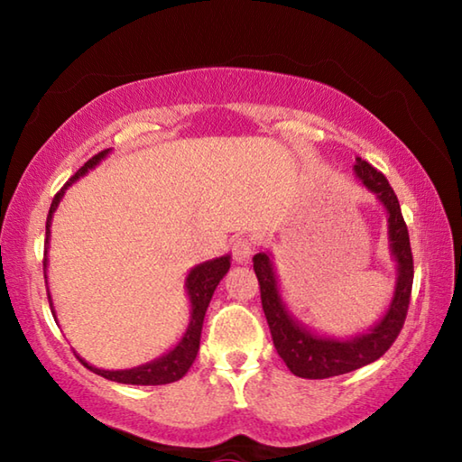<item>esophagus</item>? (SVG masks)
Returning a JSON list of instances; mask_svg holds the SVG:
<instances>
[{
    "label": "esophagus",
    "mask_w": 462,
    "mask_h": 462,
    "mask_svg": "<svg viewBox=\"0 0 462 462\" xmlns=\"http://www.w3.org/2000/svg\"><path fill=\"white\" fill-rule=\"evenodd\" d=\"M254 253V242L250 238H236L232 245V254L236 263H248Z\"/></svg>",
    "instance_id": "34e87169"
}]
</instances>
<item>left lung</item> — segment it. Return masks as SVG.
Instances as JSON below:
<instances>
[{
  "label": "left lung",
  "instance_id": "8db88e82",
  "mask_svg": "<svg viewBox=\"0 0 462 462\" xmlns=\"http://www.w3.org/2000/svg\"><path fill=\"white\" fill-rule=\"evenodd\" d=\"M355 175L363 185L387 209V234L389 250L397 263V281L391 303L377 324L353 338H334L311 332L291 311L287 310L283 297L279 293L277 273L267 253L254 254L253 264L261 285L263 311L271 328L273 344L287 369L303 379H328L371 365L387 353L391 344L400 336L405 316L410 308V295L413 283V259L410 248L408 226L403 222L400 201L391 189L385 175L369 162L356 156Z\"/></svg>",
  "mask_w": 462,
  "mask_h": 462
}]
</instances>
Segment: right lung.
<instances>
[{
  "label": "right lung",
  "instance_id": "obj_1",
  "mask_svg": "<svg viewBox=\"0 0 462 462\" xmlns=\"http://www.w3.org/2000/svg\"><path fill=\"white\" fill-rule=\"evenodd\" d=\"M109 154L107 151H101L96 156L85 162V165L77 171V173L69 179L65 187L54 195V199L51 203L49 216H46V240H44V281L46 277V267H49V240H51V224H52V214L57 212L59 203L62 199V195L71 187L77 179L83 177L88 171L96 169L101 161ZM230 269V254H224L220 259H212L198 264L189 271V275L185 279V289L187 295H189V303H191V316H189V324H187V330L183 334V338L175 344V348H171L169 353H165L154 361L134 366V369H124V371H106V369H97L89 363H85L81 356H77L83 363V366H88L89 371L96 374H101L104 379L116 381V383H124V385H167V383L179 381L183 374L189 371V366L193 365L195 356H198L199 350V338H201V328H203V318H206V311L209 301H212V295L216 291V287L220 281L224 279L226 273ZM49 283V281H46ZM49 303H51V311L54 316V308H52V300L49 293Z\"/></svg>",
  "mask_w": 462,
  "mask_h": 462
}]
</instances>
